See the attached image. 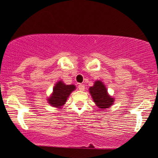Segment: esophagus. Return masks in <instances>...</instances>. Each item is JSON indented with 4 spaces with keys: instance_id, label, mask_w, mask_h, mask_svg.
Masks as SVG:
<instances>
[{
    "instance_id": "1",
    "label": "esophagus",
    "mask_w": 158,
    "mask_h": 158,
    "mask_svg": "<svg viewBox=\"0 0 158 158\" xmlns=\"http://www.w3.org/2000/svg\"><path fill=\"white\" fill-rule=\"evenodd\" d=\"M78 88L80 90H81V91H83V90H84V89H85V87H84V84H80L78 85Z\"/></svg>"
}]
</instances>
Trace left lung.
I'll return each instance as SVG.
<instances>
[{
    "label": "left lung",
    "mask_w": 158,
    "mask_h": 158,
    "mask_svg": "<svg viewBox=\"0 0 158 158\" xmlns=\"http://www.w3.org/2000/svg\"><path fill=\"white\" fill-rule=\"evenodd\" d=\"M89 93L96 106L100 109L108 108L114 103V98L107 92V89L102 81L97 80L92 87H89Z\"/></svg>",
    "instance_id": "left-lung-1"
}]
</instances>
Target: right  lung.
I'll use <instances>...</instances> for the list:
<instances>
[{
    "label": "right lung",
    "mask_w": 158,
    "mask_h": 158,
    "mask_svg": "<svg viewBox=\"0 0 158 158\" xmlns=\"http://www.w3.org/2000/svg\"><path fill=\"white\" fill-rule=\"evenodd\" d=\"M76 89L74 84H65L62 81H57L53 88V91L48 97V102L51 106L60 108L66 103L68 97Z\"/></svg>",
    "instance_id": "1"
}]
</instances>
